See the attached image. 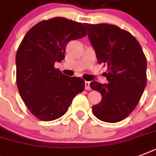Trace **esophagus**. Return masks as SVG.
Returning <instances> with one entry per match:
<instances>
[{"label":"esophagus","mask_w":156,"mask_h":156,"mask_svg":"<svg viewBox=\"0 0 156 156\" xmlns=\"http://www.w3.org/2000/svg\"><path fill=\"white\" fill-rule=\"evenodd\" d=\"M90 82H88V81H86L85 82V88L87 90H90Z\"/></svg>","instance_id":"esophagus-1"}]
</instances>
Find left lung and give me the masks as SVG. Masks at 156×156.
Returning <instances> with one entry per match:
<instances>
[{
  "label": "left lung",
  "mask_w": 156,
  "mask_h": 156,
  "mask_svg": "<svg viewBox=\"0 0 156 156\" xmlns=\"http://www.w3.org/2000/svg\"><path fill=\"white\" fill-rule=\"evenodd\" d=\"M88 37L98 62L108 67V83H90L102 95L92 107L98 119L116 123L126 118L138 105L147 85V59L138 40L130 33L111 24H87Z\"/></svg>",
  "instance_id": "1"
}]
</instances>
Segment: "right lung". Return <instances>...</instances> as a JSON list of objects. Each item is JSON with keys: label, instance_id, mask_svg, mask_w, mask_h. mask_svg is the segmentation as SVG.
<instances>
[{"label": "right lung", "instance_id": "obj_1", "mask_svg": "<svg viewBox=\"0 0 156 156\" xmlns=\"http://www.w3.org/2000/svg\"><path fill=\"white\" fill-rule=\"evenodd\" d=\"M87 35L84 26L65 18L40 22L23 38L16 54V80L29 111L42 121L58 119L84 90L85 82L54 68L65 59L66 45Z\"/></svg>", "mask_w": 156, "mask_h": 156}]
</instances>
